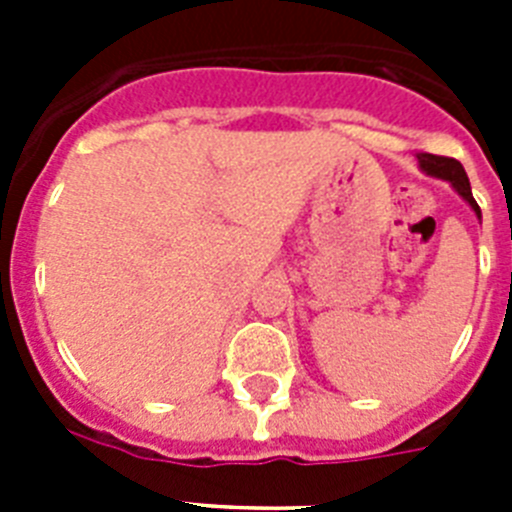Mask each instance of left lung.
I'll use <instances>...</instances> for the list:
<instances>
[{
	"mask_svg": "<svg viewBox=\"0 0 512 512\" xmlns=\"http://www.w3.org/2000/svg\"><path fill=\"white\" fill-rule=\"evenodd\" d=\"M418 161H420V169H423L425 174L438 176V179H446V182L454 184L456 192H459L461 197H464V200L472 205V210L479 215V205L474 202V197H472V187H469L467 171H464V166H461L456 158L433 156V153H420Z\"/></svg>",
	"mask_w": 512,
	"mask_h": 512,
	"instance_id": "left-lung-1",
	"label": "left lung"
}]
</instances>
